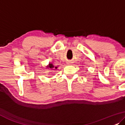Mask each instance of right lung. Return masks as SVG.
<instances>
[{"label":"right lung","instance_id":"obj_1","mask_svg":"<svg viewBox=\"0 0 125 125\" xmlns=\"http://www.w3.org/2000/svg\"><path fill=\"white\" fill-rule=\"evenodd\" d=\"M54 67V66H53V65H52V64H49V66H47V68H49L48 69H49V68H53ZM55 68H57V67H55Z\"/></svg>","mask_w":125,"mask_h":125}]
</instances>
